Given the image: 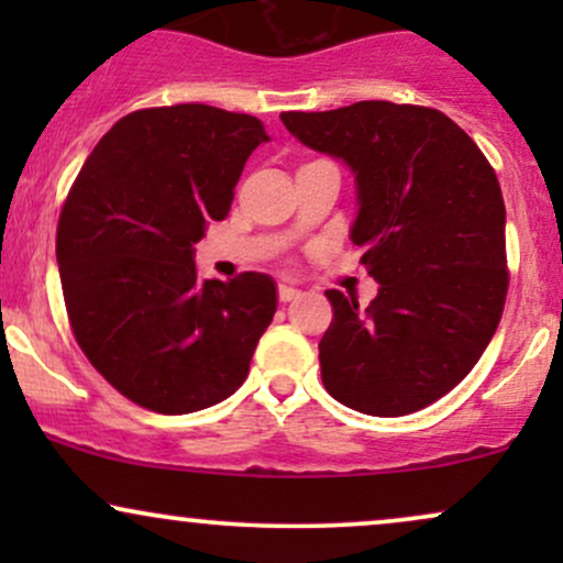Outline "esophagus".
Listing matches in <instances>:
<instances>
[{"mask_svg": "<svg viewBox=\"0 0 563 563\" xmlns=\"http://www.w3.org/2000/svg\"><path fill=\"white\" fill-rule=\"evenodd\" d=\"M299 294H301L299 288L286 286V283H283V286L277 288V296H280V301H294V299H299Z\"/></svg>", "mask_w": 563, "mask_h": 563, "instance_id": "1", "label": "esophagus"}]
</instances>
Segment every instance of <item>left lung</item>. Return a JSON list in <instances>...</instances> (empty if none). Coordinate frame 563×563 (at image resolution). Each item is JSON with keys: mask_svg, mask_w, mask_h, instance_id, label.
Returning a JSON list of instances; mask_svg holds the SVG:
<instances>
[{"mask_svg": "<svg viewBox=\"0 0 563 563\" xmlns=\"http://www.w3.org/2000/svg\"><path fill=\"white\" fill-rule=\"evenodd\" d=\"M280 121L354 174L349 238L378 283L367 309L325 290L322 384L365 416L423 410L479 363L506 303V203L493 166L434 108L363 100Z\"/></svg>", "mask_w": 563, "mask_h": 563, "instance_id": "8db88e82", "label": "left lung"}]
</instances>
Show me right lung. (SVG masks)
Masks as SVG:
<instances>
[{
  "label": "right lung",
  "instance_id": "1",
  "mask_svg": "<svg viewBox=\"0 0 563 563\" xmlns=\"http://www.w3.org/2000/svg\"><path fill=\"white\" fill-rule=\"evenodd\" d=\"M260 119L185 102L115 121L57 222L76 341L124 397L166 416L228 399L277 309L275 280H198L196 243L228 217Z\"/></svg>",
  "mask_w": 563,
  "mask_h": 563
}]
</instances>
